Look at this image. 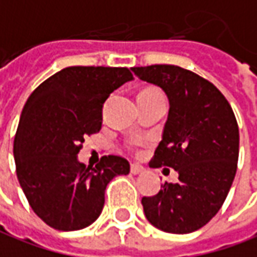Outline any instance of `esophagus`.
<instances>
[{"label":"esophagus","mask_w":257,"mask_h":257,"mask_svg":"<svg viewBox=\"0 0 257 257\" xmlns=\"http://www.w3.org/2000/svg\"><path fill=\"white\" fill-rule=\"evenodd\" d=\"M131 172H132L134 175L142 174V172H143V167L139 166V164H132V166H131Z\"/></svg>","instance_id":"34e87169"}]
</instances>
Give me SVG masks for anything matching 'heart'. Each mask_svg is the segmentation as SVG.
Wrapping results in <instances>:
<instances>
[{
	"label": "heart",
	"instance_id": "1",
	"mask_svg": "<svg viewBox=\"0 0 257 257\" xmlns=\"http://www.w3.org/2000/svg\"><path fill=\"white\" fill-rule=\"evenodd\" d=\"M145 91H157V90H154V89H149V90H145ZM143 93V91H142Z\"/></svg>",
	"mask_w": 257,
	"mask_h": 257
}]
</instances>
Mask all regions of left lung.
I'll return each instance as SVG.
<instances>
[{"instance_id":"obj_1","label":"left lung","mask_w":257,"mask_h":257,"mask_svg":"<svg viewBox=\"0 0 257 257\" xmlns=\"http://www.w3.org/2000/svg\"><path fill=\"white\" fill-rule=\"evenodd\" d=\"M132 71L168 97V116L152 166L178 172L177 184L166 182L157 195L142 199L145 216L161 231L189 234L218 213L235 178L239 129L234 111L216 86L181 66Z\"/></svg>"}]
</instances>
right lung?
I'll return each mask as SVG.
<instances>
[{"instance_id":"obj_1","label":"right lung","mask_w":257,"mask_h":257,"mask_svg":"<svg viewBox=\"0 0 257 257\" xmlns=\"http://www.w3.org/2000/svg\"><path fill=\"white\" fill-rule=\"evenodd\" d=\"M134 79L128 68L68 66L36 89L23 107L14 141L16 175L30 207L50 227L76 231L101 214L111 179L129 174L128 160H78L86 136L103 123V105Z\"/></svg>"}]
</instances>
